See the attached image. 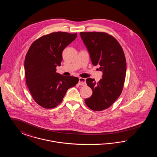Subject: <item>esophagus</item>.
<instances>
[{"label":"esophagus","mask_w":157,"mask_h":157,"mask_svg":"<svg viewBox=\"0 0 157 157\" xmlns=\"http://www.w3.org/2000/svg\"><path fill=\"white\" fill-rule=\"evenodd\" d=\"M79 85L81 86H84L86 85V79L83 78H79Z\"/></svg>","instance_id":"obj_1"}]
</instances>
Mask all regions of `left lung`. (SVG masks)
<instances>
[{
  "label": "left lung",
  "mask_w": 157,
  "mask_h": 157,
  "mask_svg": "<svg viewBox=\"0 0 157 157\" xmlns=\"http://www.w3.org/2000/svg\"><path fill=\"white\" fill-rule=\"evenodd\" d=\"M80 35L92 64L103 72L102 78L98 82L86 79L93 94L85 102L93 111H103L114 103L122 91L127 70L125 54L117 40L107 33L81 32Z\"/></svg>",
  "instance_id": "1"
}]
</instances>
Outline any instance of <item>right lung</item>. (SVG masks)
<instances>
[{
	"instance_id": "right-lung-1",
	"label": "right lung",
	"mask_w": 157,
	"mask_h": 157,
	"mask_svg": "<svg viewBox=\"0 0 157 157\" xmlns=\"http://www.w3.org/2000/svg\"><path fill=\"white\" fill-rule=\"evenodd\" d=\"M76 36L77 33L63 32L44 35L32 43L26 53L24 65L26 85L35 101L44 108L57 106L67 90L79 81L77 77L56 72L62 60L63 51Z\"/></svg>"
}]
</instances>
